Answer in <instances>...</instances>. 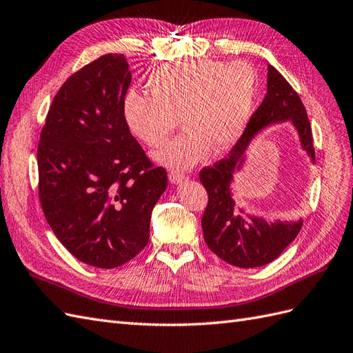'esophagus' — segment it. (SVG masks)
I'll return each mask as SVG.
<instances>
[{
    "mask_svg": "<svg viewBox=\"0 0 353 353\" xmlns=\"http://www.w3.org/2000/svg\"><path fill=\"white\" fill-rule=\"evenodd\" d=\"M186 180H188V176L185 173H182V171H171L170 173V182L173 185L186 182Z\"/></svg>",
    "mask_w": 353,
    "mask_h": 353,
    "instance_id": "obj_1",
    "label": "esophagus"
}]
</instances>
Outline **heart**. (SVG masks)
Masks as SVG:
<instances>
[{"instance_id": "1", "label": "heart", "mask_w": 353, "mask_h": 353, "mask_svg": "<svg viewBox=\"0 0 353 353\" xmlns=\"http://www.w3.org/2000/svg\"><path fill=\"white\" fill-rule=\"evenodd\" d=\"M150 97L130 90L122 103L130 131L150 148L161 146L179 117L186 130L159 149L155 159L170 168H189L212 150L237 143L254 110L258 76L248 62L176 61L153 70Z\"/></svg>"}]
</instances>
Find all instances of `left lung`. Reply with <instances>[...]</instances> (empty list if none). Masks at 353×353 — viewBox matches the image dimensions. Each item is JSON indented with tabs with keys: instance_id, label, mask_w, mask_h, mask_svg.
I'll return each instance as SVG.
<instances>
[{
	"instance_id": "obj_1",
	"label": "left lung",
	"mask_w": 353,
	"mask_h": 353,
	"mask_svg": "<svg viewBox=\"0 0 353 353\" xmlns=\"http://www.w3.org/2000/svg\"><path fill=\"white\" fill-rule=\"evenodd\" d=\"M289 121L298 134L303 150L314 162L313 135L301 98L286 79L268 65L267 95L252 114L245 132L230 155L200 171V182L209 194L201 225L207 246L225 263L240 268H254L274 261L292 243L303 227L296 222H267L237 209L232 198L234 173L241 170L250 141L267 126Z\"/></svg>"
}]
</instances>
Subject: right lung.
I'll return each mask as SVG.
<instances>
[{
  "label": "right lung",
  "mask_w": 353,
  "mask_h": 353,
  "mask_svg": "<svg viewBox=\"0 0 353 353\" xmlns=\"http://www.w3.org/2000/svg\"><path fill=\"white\" fill-rule=\"evenodd\" d=\"M131 71L107 53L61 86L37 149L39 195L46 221L71 255L114 268L149 241L152 210L167 188L122 113Z\"/></svg>",
  "instance_id": "right-lung-1"
}]
</instances>
